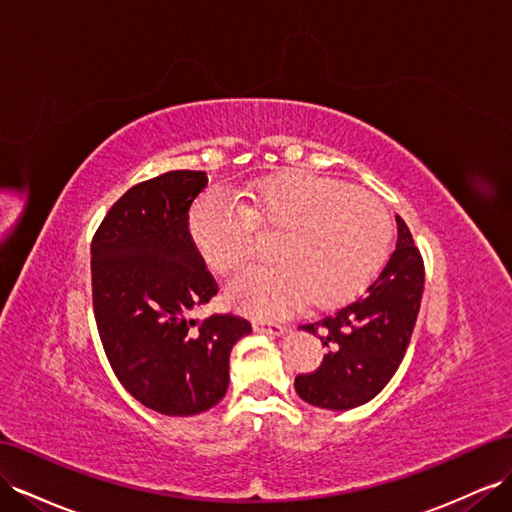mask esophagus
<instances>
[{
	"label": "esophagus",
	"mask_w": 512,
	"mask_h": 512,
	"mask_svg": "<svg viewBox=\"0 0 512 512\" xmlns=\"http://www.w3.org/2000/svg\"><path fill=\"white\" fill-rule=\"evenodd\" d=\"M254 329L262 331V334H269V336H282L286 331V325L273 323V321H254Z\"/></svg>",
	"instance_id": "esophagus-1"
}]
</instances>
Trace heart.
<instances>
[{
    "label": "heart",
    "instance_id": "b5f03b06",
    "mask_svg": "<svg viewBox=\"0 0 512 512\" xmlns=\"http://www.w3.org/2000/svg\"><path fill=\"white\" fill-rule=\"evenodd\" d=\"M254 230H278L269 243L273 262L239 273L226 297L247 314L278 316L306 299L327 308L359 293L383 265L392 224L372 193L312 172L262 178L241 202L204 193L191 206V239L215 273L245 265Z\"/></svg>",
    "mask_w": 512,
    "mask_h": 512
}]
</instances>
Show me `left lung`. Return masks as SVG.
<instances>
[{"label":"left lung","instance_id":"1","mask_svg":"<svg viewBox=\"0 0 512 512\" xmlns=\"http://www.w3.org/2000/svg\"><path fill=\"white\" fill-rule=\"evenodd\" d=\"M396 222V250L366 293L301 325L329 349L319 368L295 377L297 394L314 407L344 411L368 403L403 362L420 312L424 260L403 217Z\"/></svg>","mask_w":512,"mask_h":512}]
</instances>
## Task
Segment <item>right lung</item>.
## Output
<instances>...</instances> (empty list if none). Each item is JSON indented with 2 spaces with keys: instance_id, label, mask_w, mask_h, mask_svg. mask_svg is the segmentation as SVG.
<instances>
[{
  "instance_id": "obj_1",
  "label": "right lung",
  "mask_w": 512,
  "mask_h": 512,
  "mask_svg": "<svg viewBox=\"0 0 512 512\" xmlns=\"http://www.w3.org/2000/svg\"><path fill=\"white\" fill-rule=\"evenodd\" d=\"M206 174L174 170L133 185L92 237V308L114 375L165 416H196L228 390L234 342L252 331L237 314L193 319L217 295L189 232Z\"/></svg>"
}]
</instances>
